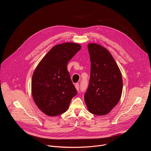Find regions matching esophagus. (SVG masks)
Segmentation results:
<instances>
[{
	"instance_id": "obj_1",
	"label": "esophagus",
	"mask_w": 151,
	"mask_h": 151,
	"mask_svg": "<svg viewBox=\"0 0 151 151\" xmlns=\"http://www.w3.org/2000/svg\"><path fill=\"white\" fill-rule=\"evenodd\" d=\"M75 88L76 89V90L78 91L79 89V83H76L75 85Z\"/></svg>"
}]
</instances>
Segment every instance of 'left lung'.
Segmentation results:
<instances>
[{"label":"left lung","instance_id":"8db88e82","mask_svg":"<svg viewBox=\"0 0 151 151\" xmlns=\"http://www.w3.org/2000/svg\"><path fill=\"white\" fill-rule=\"evenodd\" d=\"M90 79L84 100L93 114H108L119 102L122 91L121 71L109 51L96 44H88Z\"/></svg>","mask_w":151,"mask_h":151}]
</instances>
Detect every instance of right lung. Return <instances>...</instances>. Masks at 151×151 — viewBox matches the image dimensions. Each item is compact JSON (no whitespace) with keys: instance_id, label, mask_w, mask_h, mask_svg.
I'll return each mask as SVG.
<instances>
[{"instance_id":"1","label":"right lung","mask_w":151,"mask_h":151,"mask_svg":"<svg viewBox=\"0 0 151 151\" xmlns=\"http://www.w3.org/2000/svg\"><path fill=\"white\" fill-rule=\"evenodd\" d=\"M76 43L53 47L36 67L32 79V93L38 108L54 116L65 112L77 91L67 69L69 60L80 50Z\"/></svg>"}]
</instances>
